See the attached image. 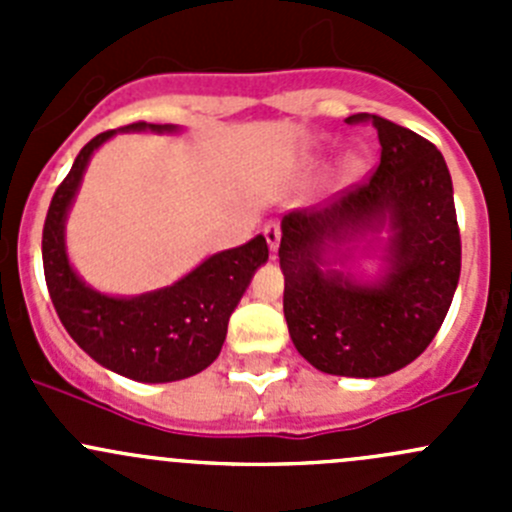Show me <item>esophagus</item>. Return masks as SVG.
<instances>
[{
	"label": "esophagus",
	"mask_w": 512,
	"mask_h": 512,
	"mask_svg": "<svg viewBox=\"0 0 512 512\" xmlns=\"http://www.w3.org/2000/svg\"><path fill=\"white\" fill-rule=\"evenodd\" d=\"M262 232H265V240L267 245H270V250L277 252V247H280V237H282L280 220H267L265 227H262Z\"/></svg>",
	"instance_id": "1"
}]
</instances>
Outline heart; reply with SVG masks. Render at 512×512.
Instances as JSON below:
<instances>
[{"label": "heart", "instance_id": "heart-1", "mask_svg": "<svg viewBox=\"0 0 512 512\" xmlns=\"http://www.w3.org/2000/svg\"><path fill=\"white\" fill-rule=\"evenodd\" d=\"M356 168H359V160H349V163H347V170H349V173H354Z\"/></svg>", "mask_w": 512, "mask_h": 512}]
</instances>
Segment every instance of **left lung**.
Segmentation results:
<instances>
[{"instance_id": "1", "label": "left lung", "mask_w": 512, "mask_h": 512, "mask_svg": "<svg viewBox=\"0 0 512 512\" xmlns=\"http://www.w3.org/2000/svg\"><path fill=\"white\" fill-rule=\"evenodd\" d=\"M347 123L376 128L379 165L324 205L285 215V319L294 347L314 369L376 379L411 364L441 329L461 277V230L451 173L431 141L371 113ZM386 217L395 240L381 286L318 270L329 241Z\"/></svg>"}]
</instances>
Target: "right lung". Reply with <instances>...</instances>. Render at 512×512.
<instances>
[{
    "label": "right lung",
    "instance_id": "right-lung-1",
    "mask_svg": "<svg viewBox=\"0 0 512 512\" xmlns=\"http://www.w3.org/2000/svg\"><path fill=\"white\" fill-rule=\"evenodd\" d=\"M173 131L158 123H128L121 131ZM116 131L91 138L51 198L41 232V257L49 297L66 332L91 359L133 381L163 384L208 369L223 349L227 322L252 275L267 262L265 237H252L195 267L173 287L116 299L98 294L76 277L66 260L64 220L91 153Z\"/></svg>",
    "mask_w": 512,
    "mask_h": 512
}]
</instances>
